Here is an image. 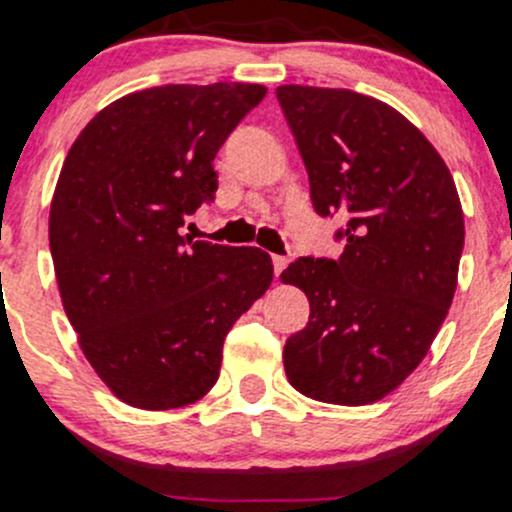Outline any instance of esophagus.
I'll return each mask as SVG.
<instances>
[{"label":"esophagus","mask_w":512,"mask_h":512,"mask_svg":"<svg viewBox=\"0 0 512 512\" xmlns=\"http://www.w3.org/2000/svg\"><path fill=\"white\" fill-rule=\"evenodd\" d=\"M272 264H274V274L279 276L286 269V264H289V257H286V255H272Z\"/></svg>","instance_id":"obj_1"}]
</instances>
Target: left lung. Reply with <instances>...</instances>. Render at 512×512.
I'll list each match as a JSON object with an SVG mask.
<instances>
[{
    "label": "left lung",
    "mask_w": 512,
    "mask_h": 512,
    "mask_svg": "<svg viewBox=\"0 0 512 512\" xmlns=\"http://www.w3.org/2000/svg\"><path fill=\"white\" fill-rule=\"evenodd\" d=\"M320 216L344 211L337 260L298 257L281 281L310 301L284 346L289 383L361 407L424 361L455 296L464 216L448 166L402 113L349 88L279 86Z\"/></svg>",
    "instance_id": "1"
}]
</instances>
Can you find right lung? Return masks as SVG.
I'll use <instances>...</instances> for the list:
<instances>
[{"mask_svg":"<svg viewBox=\"0 0 512 512\" xmlns=\"http://www.w3.org/2000/svg\"><path fill=\"white\" fill-rule=\"evenodd\" d=\"M267 93L260 84H168L129 93L81 129L50 207L64 313L98 378L129 407L197 402L223 339L274 276L260 248L180 236L214 202L211 163Z\"/></svg>","mask_w":512,"mask_h":512,"instance_id":"add662e5","label":"right lung"}]
</instances>
